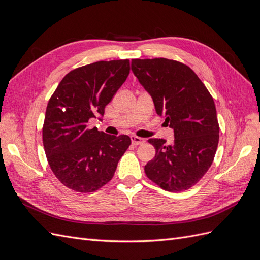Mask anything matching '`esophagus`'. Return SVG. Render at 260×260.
<instances>
[{
    "label": "esophagus",
    "mask_w": 260,
    "mask_h": 260,
    "mask_svg": "<svg viewBox=\"0 0 260 260\" xmlns=\"http://www.w3.org/2000/svg\"><path fill=\"white\" fill-rule=\"evenodd\" d=\"M131 142H132L133 145H141V144H143V143L145 142V140L142 139V138L132 136V137H131Z\"/></svg>",
    "instance_id": "obj_1"
}]
</instances>
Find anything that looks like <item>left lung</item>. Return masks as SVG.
I'll return each instance as SVG.
<instances>
[{"instance_id": "obj_1", "label": "left lung", "mask_w": 260, "mask_h": 260, "mask_svg": "<svg viewBox=\"0 0 260 260\" xmlns=\"http://www.w3.org/2000/svg\"><path fill=\"white\" fill-rule=\"evenodd\" d=\"M131 69L152 96L157 115L174 129L171 145L149 139L155 157L145 174L161 188L182 192L196 184L211 166L219 142L216 106L210 93L193 70L167 59H132Z\"/></svg>"}]
</instances>
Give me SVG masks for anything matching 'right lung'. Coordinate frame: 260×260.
Returning a JSON list of instances; mask_svg holds the SVG:
<instances>
[{"mask_svg": "<svg viewBox=\"0 0 260 260\" xmlns=\"http://www.w3.org/2000/svg\"><path fill=\"white\" fill-rule=\"evenodd\" d=\"M129 59L101 60L68 73L51 96L42 130L46 158L65 186L81 193L112 180L131 139L89 128L127 79ZM101 119V118H100Z\"/></svg>", "mask_w": 260, "mask_h": 260, "instance_id": "obj_1", "label": "right lung"}]
</instances>
